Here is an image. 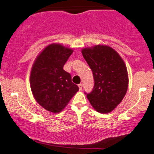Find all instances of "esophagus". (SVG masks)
Here are the masks:
<instances>
[{
	"mask_svg": "<svg viewBox=\"0 0 154 154\" xmlns=\"http://www.w3.org/2000/svg\"><path fill=\"white\" fill-rule=\"evenodd\" d=\"M79 90H82V84H79Z\"/></svg>",
	"mask_w": 154,
	"mask_h": 154,
	"instance_id": "1",
	"label": "esophagus"
}]
</instances>
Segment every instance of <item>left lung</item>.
Returning <instances> with one entry per match:
<instances>
[{
	"label": "left lung",
	"mask_w": 154,
	"mask_h": 154,
	"mask_svg": "<svg viewBox=\"0 0 154 154\" xmlns=\"http://www.w3.org/2000/svg\"><path fill=\"white\" fill-rule=\"evenodd\" d=\"M82 53L95 82L92 91L85 94L97 112H110L126 94L128 77L125 63L113 49L107 46L85 48Z\"/></svg>",
	"instance_id": "obj_1"
}]
</instances>
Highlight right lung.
Returning a JSON list of instances; mask_svg holds the SVG:
<instances>
[{"label":"right lung","mask_w":154,"mask_h":154,"mask_svg":"<svg viewBox=\"0 0 154 154\" xmlns=\"http://www.w3.org/2000/svg\"><path fill=\"white\" fill-rule=\"evenodd\" d=\"M73 51L60 44H50L38 55L30 75L31 91L41 106L59 112L79 90L63 67Z\"/></svg>","instance_id":"add662e5"}]
</instances>
